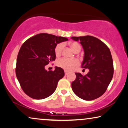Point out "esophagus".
Listing matches in <instances>:
<instances>
[{
  "label": "esophagus",
  "mask_w": 128,
  "mask_h": 128,
  "mask_svg": "<svg viewBox=\"0 0 128 128\" xmlns=\"http://www.w3.org/2000/svg\"><path fill=\"white\" fill-rule=\"evenodd\" d=\"M64 74H65V76H67L68 74V72H67L66 70H64Z\"/></svg>",
  "instance_id": "34e87169"
}]
</instances>
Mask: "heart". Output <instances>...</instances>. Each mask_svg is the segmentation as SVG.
Returning a JSON list of instances; mask_svg holds the SVG:
<instances>
[{
    "label": "heart",
    "instance_id": "b5f03b06",
    "mask_svg": "<svg viewBox=\"0 0 128 128\" xmlns=\"http://www.w3.org/2000/svg\"><path fill=\"white\" fill-rule=\"evenodd\" d=\"M64 47V44L63 43H60L56 45L55 48V54L56 56H60L62 52ZM70 47L72 50L74 52H76L77 50H80V45L76 42H72L70 44ZM80 64L79 60L76 59H73V60H69V59L63 58L57 60L56 62V65L59 68H60L63 69L70 71L73 70L74 68L78 66Z\"/></svg>",
    "mask_w": 128,
    "mask_h": 128
}]
</instances>
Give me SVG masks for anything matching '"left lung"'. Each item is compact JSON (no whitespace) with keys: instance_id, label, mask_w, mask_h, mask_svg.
<instances>
[{"instance_id":"left-lung-1","label":"left lung","mask_w":128,"mask_h":128,"mask_svg":"<svg viewBox=\"0 0 128 128\" xmlns=\"http://www.w3.org/2000/svg\"><path fill=\"white\" fill-rule=\"evenodd\" d=\"M71 38L80 41L84 52L81 66L89 70L84 76L76 72V78L72 83V90L81 99L95 100L105 93L113 78V63L110 51L103 42L93 36Z\"/></svg>"}]
</instances>
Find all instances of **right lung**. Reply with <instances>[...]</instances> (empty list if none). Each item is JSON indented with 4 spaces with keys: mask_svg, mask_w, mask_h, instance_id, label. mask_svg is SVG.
I'll use <instances>...</instances> for the list:
<instances>
[{
    "mask_svg": "<svg viewBox=\"0 0 128 128\" xmlns=\"http://www.w3.org/2000/svg\"><path fill=\"white\" fill-rule=\"evenodd\" d=\"M68 38L41 33L26 41L17 56L16 76L22 89L31 98L42 100L52 95L58 82L64 75V69L55 67L54 71L45 66L56 60L55 48Z\"/></svg>",
    "mask_w": 128,
    "mask_h": 128,
    "instance_id": "right-lung-1",
    "label": "right lung"
}]
</instances>
